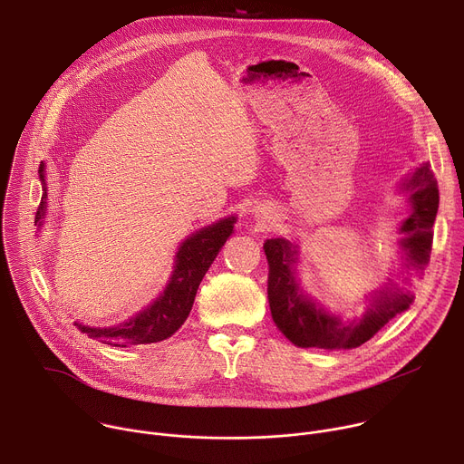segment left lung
<instances>
[{
    "mask_svg": "<svg viewBox=\"0 0 464 464\" xmlns=\"http://www.w3.org/2000/svg\"><path fill=\"white\" fill-rule=\"evenodd\" d=\"M410 192L411 211L401 231L402 249L406 251L408 266L422 268L430 258L433 242V224L439 209V187L430 163L420 165L404 183ZM270 264L268 299L276 324L281 333L297 347H317L326 351L354 349L369 342L378 330L396 314L406 310L411 303L408 294L399 288L385 286L371 299V308L360 321L347 323L338 315H330L321 306L301 294L292 264L295 262V247L285 238H270L264 244Z\"/></svg>",
    "mask_w": 464,
    "mask_h": 464,
    "instance_id": "left-lung-1",
    "label": "left lung"
}]
</instances>
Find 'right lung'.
I'll use <instances>...</instances> for the list:
<instances>
[{
  "instance_id": "add662e5",
  "label": "right lung",
  "mask_w": 464,
  "mask_h": 464,
  "mask_svg": "<svg viewBox=\"0 0 464 464\" xmlns=\"http://www.w3.org/2000/svg\"><path fill=\"white\" fill-rule=\"evenodd\" d=\"M38 172L40 179L44 181V165H40ZM45 196L47 192H44L34 217V222L38 226L42 224L45 211ZM233 224L235 217L224 218L188 237L176 255V268L170 283L167 285L160 299H156L149 308H145L130 321H124L111 328H92L75 323L81 333H86L90 338L113 347L156 343L170 338L187 319L194 303L196 290L200 286L218 251L222 249L224 242L233 233Z\"/></svg>"
}]
</instances>
